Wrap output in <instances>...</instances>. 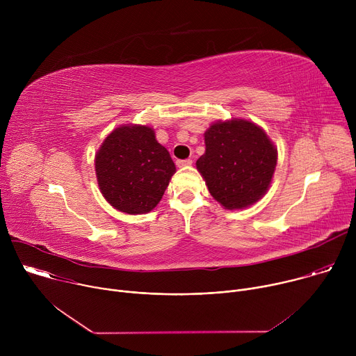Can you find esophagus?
I'll return each instance as SVG.
<instances>
[{
    "label": "esophagus",
    "mask_w": 356,
    "mask_h": 356,
    "mask_svg": "<svg viewBox=\"0 0 356 356\" xmlns=\"http://www.w3.org/2000/svg\"><path fill=\"white\" fill-rule=\"evenodd\" d=\"M176 165H177L179 168H183V166H188V165H191V159H179V161L176 162Z\"/></svg>",
    "instance_id": "34e87169"
}]
</instances>
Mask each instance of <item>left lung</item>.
<instances>
[{
  "instance_id": "1",
  "label": "left lung",
  "mask_w": 356,
  "mask_h": 356,
  "mask_svg": "<svg viewBox=\"0 0 356 356\" xmlns=\"http://www.w3.org/2000/svg\"><path fill=\"white\" fill-rule=\"evenodd\" d=\"M204 139L206 154L195 165L211 195L228 210L257 202L266 193L277 162L264 129L243 120L216 122Z\"/></svg>"
}]
</instances>
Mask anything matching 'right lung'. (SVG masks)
<instances>
[{
  "label": "right lung",
  "instance_id": "1",
  "mask_svg": "<svg viewBox=\"0 0 356 356\" xmlns=\"http://www.w3.org/2000/svg\"><path fill=\"white\" fill-rule=\"evenodd\" d=\"M101 193L127 214H145L156 207L176 166L149 127L127 125L113 131L95 156Z\"/></svg>",
  "mask_w": 356,
  "mask_h": 356
}]
</instances>
